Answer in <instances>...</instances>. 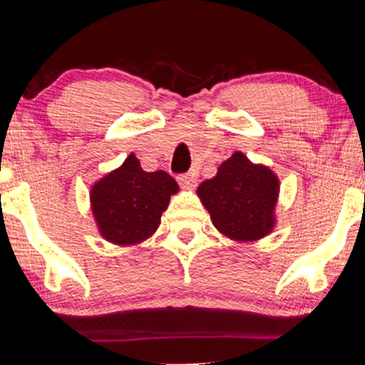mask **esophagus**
<instances>
[{"instance_id": "obj_1", "label": "esophagus", "mask_w": 365, "mask_h": 365, "mask_svg": "<svg viewBox=\"0 0 365 365\" xmlns=\"http://www.w3.org/2000/svg\"><path fill=\"white\" fill-rule=\"evenodd\" d=\"M177 180L183 188H193L197 185V177L193 173H182V175H178Z\"/></svg>"}]
</instances>
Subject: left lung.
Listing matches in <instances>:
<instances>
[{
  "label": "left lung",
  "mask_w": 365,
  "mask_h": 365,
  "mask_svg": "<svg viewBox=\"0 0 365 365\" xmlns=\"http://www.w3.org/2000/svg\"><path fill=\"white\" fill-rule=\"evenodd\" d=\"M197 193L213 225L233 240H259L274 228L279 180L244 153L235 152L225 160L215 177L200 183Z\"/></svg>",
  "instance_id": "1"
}]
</instances>
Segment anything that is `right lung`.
I'll list each match as a JSON object with an SVG mask.
<instances>
[{
	"label": "right lung",
	"instance_id": "right-lung-1",
	"mask_svg": "<svg viewBox=\"0 0 365 365\" xmlns=\"http://www.w3.org/2000/svg\"><path fill=\"white\" fill-rule=\"evenodd\" d=\"M178 185L167 172H145L132 153L91 188V208L101 235L118 245L138 244L160 225Z\"/></svg>",
	"mask_w": 365,
	"mask_h": 365
}]
</instances>
